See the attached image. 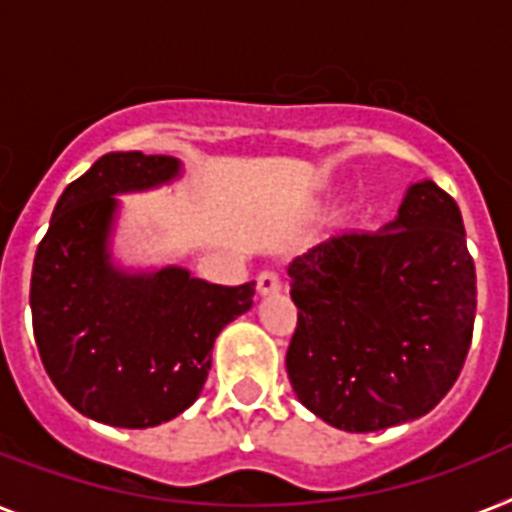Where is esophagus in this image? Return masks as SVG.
<instances>
[{
  "label": "esophagus",
  "mask_w": 512,
  "mask_h": 512,
  "mask_svg": "<svg viewBox=\"0 0 512 512\" xmlns=\"http://www.w3.org/2000/svg\"><path fill=\"white\" fill-rule=\"evenodd\" d=\"M278 289H281V278H278V273H273V270H263V273L257 276V294H260V297L276 294Z\"/></svg>",
  "instance_id": "1"
}]
</instances>
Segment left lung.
<instances>
[{
    "mask_svg": "<svg viewBox=\"0 0 512 512\" xmlns=\"http://www.w3.org/2000/svg\"><path fill=\"white\" fill-rule=\"evenodd\" d=\"M297 331L286 373L297 400L355 434L434 410L463 371L476 268L460 207L434 181L410 184L376 234H344L289 265Z\"/></svg>",
    "mask_w": 512,
    "mask_h": 512,
    "instance_id": "obj_1",
    "label": "left lung"
}]
</instances>
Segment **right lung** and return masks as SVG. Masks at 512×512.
I'll list each match as a JSON object with an SVG mask.
<instances>
[{
    "instance_id": "right-lung-1",
    "label": "right lung",
    "mask_w": 512,
    "mask_h": 512,
    "mask_svg": "<svg viewBox=\"0 0 512 512\" xmlns=\"http://www.w3.org/2000/svg\"><path fill=\"white\" fill-rule=\"evenodd\" d=\"M168 155L110 152L57 199L31 273L33 336L57 392L91 421L149 429L202 392L218 334L247 313L255 281L218 286L186 268L115 263L118 194L176 181Z\"/></svg>"
}]
</instances>
